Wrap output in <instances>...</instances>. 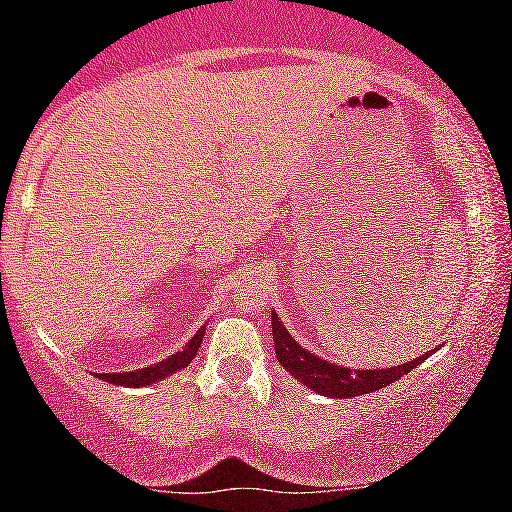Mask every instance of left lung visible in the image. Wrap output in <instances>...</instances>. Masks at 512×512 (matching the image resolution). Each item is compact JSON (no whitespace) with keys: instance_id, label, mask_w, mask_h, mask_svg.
Here are the masks:
<instances>
[{"instance_id":"obj_1","label":"left lung","mask_w":512,"mask_h":512,"mask_svg":"<svg viewBox=\"0 0 512 512\" xmlns=\"http://www.w3.org/2000/svg\"><path fill=\"white\" fill-rule=\"evenodd\" d=\"M272 334L276 357H279L281 365L286 367L295 379H300L305 386H310L312 391L329 398H353L360 396V393L384 389V386L398 381L403 374L412 372L417 365H422L429 355L427 353L417 357V360L405 362V365L391 369H357V372H350L348 367H338L334 362H326L322 357L300 348L298 341H293V336L286 331V326L279 322L276 312L272 315Z\"/></svg>"}]
</instances>
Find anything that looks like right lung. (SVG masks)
Instances as JSON below:
<instances>
[{
  "mask_svg": "<svg viewBox=\"0 0 512 512\" xmlns=\"http://www.w3.org/2000/svg\"><path fill=\"white\" fill-rule=\"evenodd\" d=\"M202 336H205V326H200V331H197V334L190 338L188 346L183 348L181 353L169 355V357H166V360L157 362V365H152V367L135 369V372L102 374V379L109 381V384H121V386H147V384H152V381L169 377V374H174L176 369L188 367L190 362H193V357L197 355V350H200Z\"/></svg>",
  "mask_w": 512,
  "mask_h": 512,
  "instance_id": "obj_1",
  "label": "right lung"
}]
</instances>
